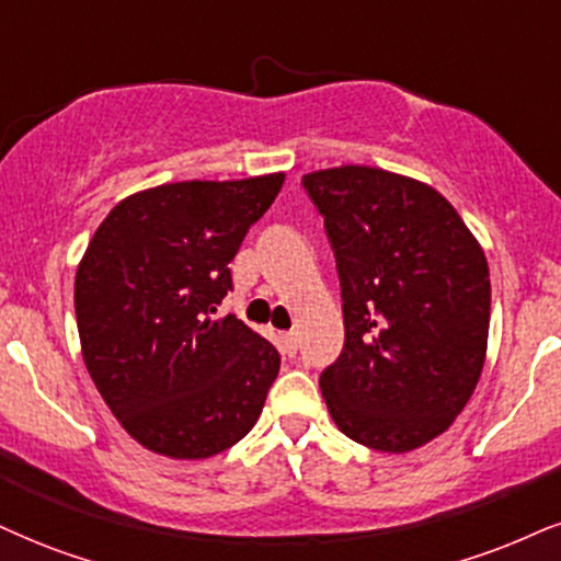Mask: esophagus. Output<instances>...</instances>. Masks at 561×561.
I'll return each mask as SVG.
<instances>
[{
	"label": "esophagus",
	"mask_w": 561,
	"mask_h": 561,
	"mask_svg": "<svg viewBox=\"0 0 561 561\" xmlns=\"http://www.w3.org/2000/svg\"><path fill=\"white\" fill-rule=\"evenodd\" d=\"M280 351L286 356H294L296 351H299V333H294V330H291V333H283L280 335Z\"/></svg>",
	"instance_id": "1"
}]
</instances>
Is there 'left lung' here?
Here are the masks:
<instances>
[{"mask_svg": "<svg viewBox=\"0 0 561 561\" xmlns=\"http://www.w3.org/2000/svg\"><path fill=\"white\" fill-rule=\"evenodd\" d=\"M324 218L345 343L320 387L345 437L411 453L453 426L489 341L486 254L434 186L375 165L301 179Z\"/></svg>", "mask_w": 561, "mask_h": 561, "instance_id": "1", "label": "left lung"}]
</instances>
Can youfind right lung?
Listing matches in <instances>:
<instances>
[{
    "label": "right lung",
    "mask_w": 561,
    "mask_h": 561,
    "mask_svg": "<svg viewBox=\"0 0 561 561\" xmlns=\"http://www.w3.org/2000/svg\"><path fill=\"white\" fill-rule=\"evenodd\" d=\"M286 174L174 182L112 207L75 275L82 362L150 453L205 460L257 424L280 354L233 314L228 262Z\"/></svg>",
    "instance_id": "obj_1"
}]
</instances>
